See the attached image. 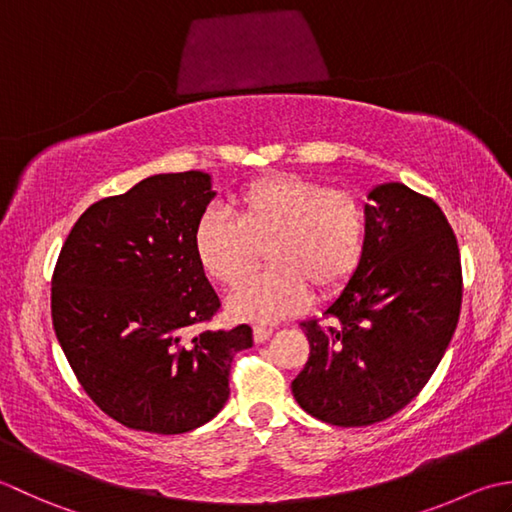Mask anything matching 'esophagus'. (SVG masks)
Masks as SVG:
<instances>
[{"instance_id":"esophagus-1","label":"esophagus","mask_w":512,"mask_h":512,"mask_svg":"<svg viewBox=\"0 0 512 512\" xmlns=\"http://www.w3.org/2000/svg\"><path fill=\"white\" fill-rule=\"evenodd\" d=\"M271 333H274V327H267V325H256L254 327V340L256 342H265Z\"/></svg>"}]
</instances>
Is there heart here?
I'll return each instance as SVG.
<instances>
[{"instance_id": "b5f03b06", "label": "heart", "mask_w": 512, "mask_h": 512, "mask_svg": "<svg viewBox=\"0 0 512 512\" xmlns=\"http://www.w3.org/2000/svg\"><path fill=\"white\" fill-rule=\"evenodd\" d=\"M229 207L201 214L194 254L205 276L236 289L266 252L270 269L229 298V314L276 322L296 314L309 296L338 294L358 274L369 243L362 198L296 174H269L243 185Z\"/></svg>"}]
</instances>
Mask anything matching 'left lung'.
<instances>
[{"label":"left lung","mask_w":512,"mask_h":512,"mask_svg":"<svg viewBox=\"0 0 512 512\" xmlns=\"http://www.w3.org/2000/svg\"><path fill=\"white\" fill-rule=\"evenodd\" d=\"M369 201L358 274L322 314L325 322H300L309 360L291 391L333 426H369L404 409L460 320V249L440 205L402 183L378 185Z\"/></svg>","instance_id":"left-lung-1"}]
</instances>
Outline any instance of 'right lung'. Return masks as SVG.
I'll return each instance as SVG.
<instances>
[{
    "instance_id": "1",
    "label": "right lung",
    "mask_w": 512,
    "mask_h": 512,
    "mask_svg": "<svg viewBox=\"0 0 512 512\" xmlns=\"http://www.w3.org/2000/svg\"><path fill=\"white\" fill-rule=\"evenodd\" d=\"M210 174H154L101 198L70 229L52 274V327L83 391L134 431L187 433L229 398L252 327L201 331L221 309L194 254Z\"/></svg>"
}]
</instances>
